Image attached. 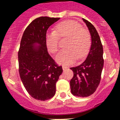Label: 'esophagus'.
Returning <instances> with one entry per match:
<instances>
[{
    "label": "esophagus",
    "mask_w": 120,
    "mask_h": 120,
    "mask_svg": "<svg viewBox=\"0 0 120 120\" xmlns=\"http://www.w3.org/2000/svg\"><path fill=\"white\" fill-rule=\"evenodd\" d=\"M62 69H63L64 71H65L67 69V67L65 66H62Z\"/></svg>",
    "instance_id": "obj_1"
}]
</instances>
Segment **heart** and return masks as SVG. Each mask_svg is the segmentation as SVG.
<instances>
[{"mask_svg":"<svg viewBox=\"0 0 120 120\" xmlns=\"http://www.w3.org/2000/svg\"><path fill=\"white\" fill-rule=\"evenodd\" d=\"M68 38L65 50L61 51L56 56L59 64L68 65L76 59L86 56L91 46V36L90 32L82 27L80 23L73 20L62 22L55 26V31L47 33L45 44L50 52L56 53L59 49V40Z\"/></svg>","mask_w":120,"mask_h":120,"instance_id":"heart-1","label":"heart"}]
</instances>
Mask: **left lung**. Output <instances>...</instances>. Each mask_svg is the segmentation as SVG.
<instances>
[{"instance_id": "1", "label": "left lung", "mask_w": 120, "mask_h": 120, "mask_svg": "<svg viewBox=\"0 0 120 120\" xmlns=\"http://www.w3.org/2000/svg\"><path fill=\"white\" fill-rule=\"evenodd\" d=\"M83 20L91 35V46L85 61L79 66L70 68L74 75L70 83L74 96L86 97L93 94L99 85L104 59L103 45L97 30L90 22Z\"/></svg>"}]
</instances>
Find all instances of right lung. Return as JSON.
Instances as JSON below:
<instances>
[{"instance_id":"1","label":"right lung","mask_w":120,"mask_h":120,"mask_svg":"<svg viewBox=\"0 0 120 120\" xmlns=\"http://www.w3.org/2000/svg\"><path fill=\"white\" fill-rule=\"evenodd\" d=\"M59 19L37 18L27 26L21 40L18 52L19 74L29 94L38 100L53 97L56 83L63 71L49 54L45 44L47 29ZM35 44L40 45L35 47Z\"/></svg>"}]
</instances>
